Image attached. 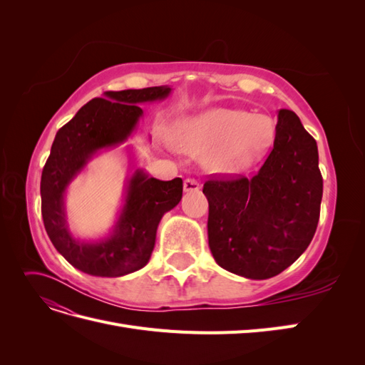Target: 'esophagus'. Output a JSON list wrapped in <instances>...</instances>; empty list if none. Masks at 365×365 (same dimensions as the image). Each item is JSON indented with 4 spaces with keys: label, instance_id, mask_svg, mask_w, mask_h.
Wrapping results in <instances>:
<instances>
[{
    "label": "esophagus",
    "instance_id": "1",
    "mask_svg": "<svg viewBox=\"0 0 365 365\" xmlns=\"http://www.w3.org/2000/svg\"><path fill=\"white\" fill-rule=\"evenodd\" d=\"M200 190V182L193 178L184 180V192H197Z\"/></svg>",
    "mask_w": 365,
    "mask_h": 365
}]
</instances>
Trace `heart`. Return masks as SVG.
<instances>
[{
	"instance_id": "b5f03b06",
	"label": "heart",
	"mask_w": 365,
	"mask_h": 365,
	"mask_svg": "<svg viewBox=\"0 0 365 365\" xmlns=\"http://www.w3.org/2000/svg\"><path fill=\"white\" fill-rule=\"evenodd\" d=\"M275 125L267 115L216 108L181 120L170 134L176 150L207 155V165L219 173L248 169L272 146Z\"/></svg>"
}]
</instances>
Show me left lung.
<instances>
[{
    "mask_svg": "<svg viewBox=\"0 0 365 365\" xmlns=\"http://www.w3.org/2000/svg\"><path fill=\"white\" fill-rule=\"evenodd\" d=\"M208 247L219 267L252 280L280 274L311 244L323 176L317 141L289 109H280L274 148L260 170L205 181Z\"/></svg>",
    "mask_w": 365,
    "mask_h": 365,
    "instance_id": "1",
    "label": "left lung"
}]
</instances>
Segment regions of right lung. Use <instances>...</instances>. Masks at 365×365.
<instances>
[{"label":"right lung","mask_w":365,"mask_h":365,"mask_svg":"<svg viewBox=\"0 0 365 365\" xmlns=\"http://www.w3.org/2000/svg\"><path fill=\"white\" fill-rule=\"evenodd\" d=\"M169 86L106 91L83 105L54 137L41 176V212L47 235L74 268L97 277H120L149 262L163 215L178 205L182 180L160 181L137 169L126 187V200L113 233L98 242L73 237L65 216L63 195L94 153L128 140L143 109L138 103L163 101Z\"/></svg>","instance_id":"1"}]
</instances>
